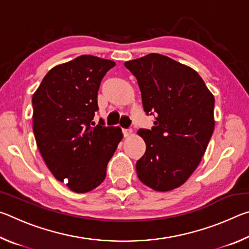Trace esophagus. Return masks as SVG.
I'll use <instances>...</instances> for the list:
<instances>
[{
    "label": "esophagus",
    "mask_w": 249,
    "mask_h": 249,
    "mask_svg": "<svg viewBox=\"0 0 249 249\" xmlns=\"http://www.w3.org/2000/svg\"><path fill=\"white\" fill-rule=\"evenodd\" d=\"M132 133H133L132 129H123V135L125 137H128Z\"/></svg>",
    "instance_id": "esophagus-1"
}]
</instances>
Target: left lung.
Masks as SVG:
<instances>
[{"instance_id": "8db88e82", "label": "left lung", "mask_w": 249, "mask_h": 249, "mask_svg": "<svg viewBox=\"0 0 249 249\" xmlns=\"http://www.w3.org/2000/svg\"><path fill=\"white\" fill-rule=\"evenodd\" d=\"M137 79L146 114L156 115L151 129L141 128L146 151L137 176L155 191L180 187L196 169L214 130V96L190 67L149 53L125 62Z\"/></svg>"}]
</instances>
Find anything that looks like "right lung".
Returning <instances> with one entry per match:
<instances>
[{"label": "right lung", "mask_w": 249, "mask_h": 249, "mask_svg": "<svg viewBox=\"0 0 249 249\" xmlns=\"http://www.w3.org/2000/svg\"><path fill=\"white\" fill-rule=\"evenodd\" d=\"M115 62L82 54L53 67L33 95L36 144L54 178L84 193L103 182L123 138L117 126H93L101 81Z\"/></svg>", "instance_id": "add662e5"}]
</instances>
